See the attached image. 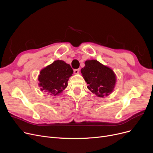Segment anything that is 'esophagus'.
I'll return each mask as SVG.
<instances>
[{"label":"esophagus","instance_id":"obj_1","mask_svg":"<svg viewBox=\"0 0 153 153\" xmlns=\"http://www.w3.org/2000/svg\"><path fill=\"white\" fill-rule=\"evenodd\" d=\"M79 69H74V73L75 74H77L79 73Z\"/></svg>","mask_w":153,"mask_h":153}]
</instances>
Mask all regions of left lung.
<instances>
[{"label": "left lung", "mask_w": 153, "mask_h": 153, "mask_svg": "<svg viewBox=\"0 0 153 153\" xmlns=\"http://www.w3.org/2000/svg\"><path fill=\"white\" fill-rule=\"evenodd\" d=\"M88 88L97 97L108 96L113 91L116 84V76L113 71L99 62L97 60L85 62L81 71Z\"/></svg>", "instance_id": "left-lung-1"}]
</instances>
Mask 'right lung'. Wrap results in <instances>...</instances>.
Instances as JSON below:
<instances>
[{
    "label": "right lung",
    "mask_w": 153,
    "mask_h": 153,
    "mask_svg": "<svg viewBox=\"0 0 153 153\" xmlns=\"http://www.w3.org/2000/svg\"><path fill=\"white\" fill-rule=\"evenodd\" d=\"M72 74L73 70L69 64L57 60L40 72L39 85L41 91L56 96L67 87Z\"/></svg>",
    "instance_id": "1"
}]
</instances>
